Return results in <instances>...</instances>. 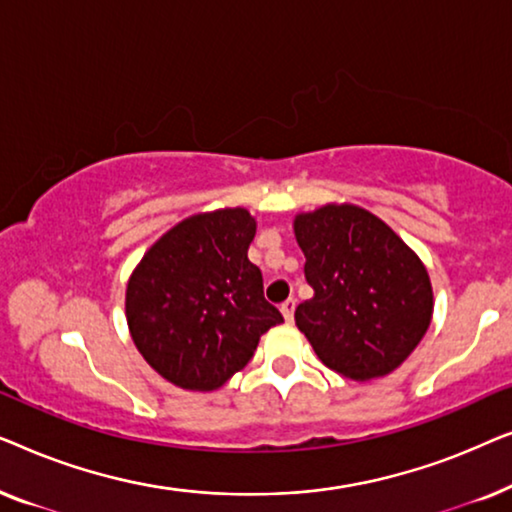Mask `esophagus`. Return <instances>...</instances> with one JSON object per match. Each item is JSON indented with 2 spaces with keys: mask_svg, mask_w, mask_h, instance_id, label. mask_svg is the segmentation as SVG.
I'll list each match as a JSON object with an SVG mask.
<instances>
[{
  "mask_svg": "<svg viewBox=\"0 0 512 512\" xmlns=\"http://www.w3.org/2000/svg\"><path fill=\"white\" fill-rule=\"evenodd\" d=\"M279 310H282L284 319L291 324V321H293V312H296V300L289 298V300H286V303H282V307H279Z\"/></svg>",
  "mask_w": 512,
  "mask_h": 512,
  "instance_id": "obj_1",
  "label": "esophagus"
}]
</instances>
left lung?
Instances as JSON below:
<instances>
[{
    "label": "left lung",
    "instance_id": "1",
    "mask_svg": "<svg viewBox=\"0 0 512 512\" xmlns=\"http://www.w3.org/2000/svg\"><path fill=\"white\" fill-rule=\"evenodd\" d=\"M314 296L296 326L324 366L349 380L389 375L424 338L433 314L429 272L382 219L326 205L293 221Z\"/></svg>",
    "mask_w": 512,
    "mask_h": 512
}]
</instances>
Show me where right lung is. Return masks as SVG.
Segmentation results:
<instances>
[{
	"label": "right lung",
	"mask_w": 512,
	"mask_h": 512,
	"mask_svg": "<svg viewBox=\"0 0 512 512\" xmlns=\"http://www.w3.org/2000/svg\"><path fill=\"white\" fill-rule=\"evenodd\" d=\"M256 221L247 209L188 216L146 251L125 291V317L146 363L191 391L226 384L284 317L263 296L247 258Z\"/></svg>",
	"instance_id": "add662e5"
}]
</instances>
